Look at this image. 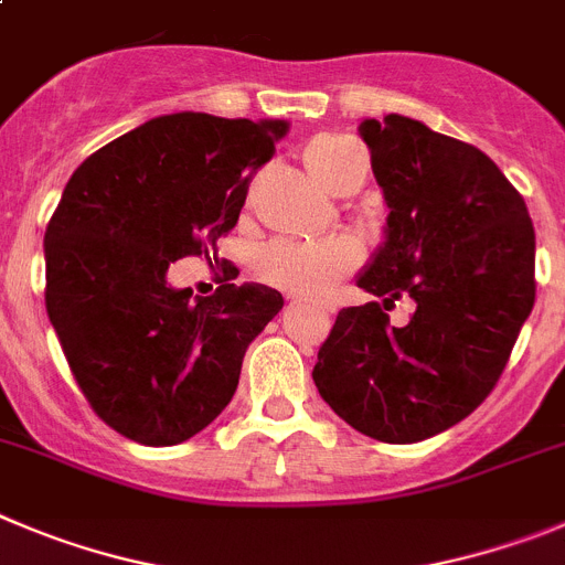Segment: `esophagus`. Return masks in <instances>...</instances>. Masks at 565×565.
I'll list each match as a JSON object with an SVG mask.
<instances>
[{
  "label": "esophagus",
  "instance_id": "34e87169",
  "mask_svg": "<svg viewBox=\"0 0 565 565\" xmlns=\"http://www.w3.org/2000/svg\"><path fill=\"white\" fill-rule=\"evenodd\" d=\"M310 308H317V310H324V313H333V305L330 302H313Z\"/></svg>",
  "mask_w": 565,
  "mask_h": 565
}]
</instances>
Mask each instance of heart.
<instances>
[{
  "label": "heart",
  "instance_id": "1",
  "mask_svg": "<svg viewBox=\"0 0 565 565\" xmlns=\"http://www.w3.org/2000/svg\"><path fill=\"white\" fill-rule=\"evenodd\" d=\"M310 173L330 193H341L359 164L366 162L364 151L347 137H319L305 151ZM361 263V248L353 241H274L263 248L260 274L277 288L302 297H324L347 274Z\"/></svg>",
  "mask_w": 565,
  "mask_h": 565
}]
</instances>
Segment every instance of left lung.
Masks as SVG:
<instances>
[{
  "instance_id": "obj_1",
  "label": "left lung",
  "mask_w": 565,
  "mask_h": 565,
  "mask_svg": "<svg viewBox=\"0 0 565 565\" xmlns=\"http://www.w3.org/2000/svg\"><path fill=\"white\" fill-rule=\"evenodd\" d=\"M361 137L390 204L386 243L359 277L381 302L339 310L313 381L355 431L420 443L495 390L535 305V230L493 159L401 114ZM408 296L409 324L386 309Z\"/></svg>"
}]
</instances>
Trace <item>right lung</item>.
Wrapping results in <instances>:
<instances>
[{
	"instance_id": "right-lung-1",
	"label": "right lung",
	"mask_w": 565,
	"mask_h": 565,
	"mask_svg": "<svg viewBox=\"0 0 565 565\" xmlns=\"http://www.w3.org/2000/svg\"><path fill=\"white\" fill-rule=\"evenodd\" d=\"M286 128L168 114L72 173L46 224L44 302L75 384L122 437L162 448L210 426L235 395L248 341L282 308L274 288L235 282L190 299L168 286V266L218 260Z\"/></svg>"
}]
</instances>
